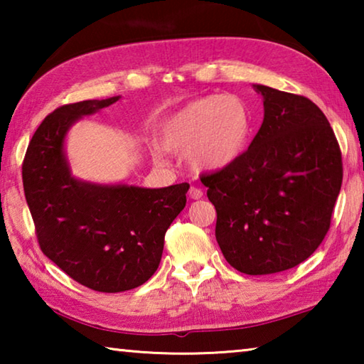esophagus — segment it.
Listing matches in <instances>:
<instances>
[{
  "instance_id": "34e87169",
  "label": "esophagus",
  "mask_w": 364,
  "mask_h": 364,
  "mask_svg": "<svg viewBox=\"0 0 364 364\" xmlns=\"http://www.w3.org/2000/svg\"><path fill=\"white\" fill-rule=\"evenodd\" d=\"M189 197L191 199H194V200H197V199H200L202 196H204V191H202L200 188H197V186H191L189 188Z\"/></svg>"
}]
</instances>
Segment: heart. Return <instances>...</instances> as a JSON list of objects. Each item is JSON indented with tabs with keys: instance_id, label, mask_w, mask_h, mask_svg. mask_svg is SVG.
<instances>
[{
	"instance_id": "obj_1",
	"label": "heart",
	"mask_w": 364,
	"mask_h": 364,
	"mask_svg": "<svg viewBox=\"0 0 364 364\" xmlns=\"http://www.w3.org/2000/svg\"><path fill=\"white\" fill-rule=\"evenodd\" d=\"M252 119L237 95H207L188 102L164 123V146L188 152L197 170H221L241 157Z\"/></svg>"
}]
</instances>
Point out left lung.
<instances>
[{
  "label": "left lung",
  "instance_id": "obj_1",
  "mask_svg": "<svg viewBox=\"0 0 364 364\" xmlns=\"http://www.w3.org/2000/svg\"><path fill=\"white\" fill-rule=\"evenodd\" d=\"M264 119L249 149L200 175L217 210L215 236L226 262L245 274L279 273L323 242L342 186L341 146L305 96L255 85Z\"/></svg>",
  "mask_w": 364,
  "mask_h": 364
}]
</instances>
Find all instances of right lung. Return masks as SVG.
I'll list each match as a JSON object with an SVG mask.
<instances>
[{
	"label": "right lung",
	"instance_id": "add662e5",
	"mask_svg": "<svg viewBox=\"0 0 364 364\" xmlns=\"http://www.w3.org/2000/svg\"><path fill=\"white\" fill-rule=\"evenodd\" d=\"M119 101L64 104L46 115L22 164L23 193L40 249L73 281L97 292L138 287L159 268L168 226L186 205L188 183L168 188L97 186L70 176L69 127Z\"/></svg>",
	"mask_w": 364,
	"mask_h": 364
}]
</instances>
